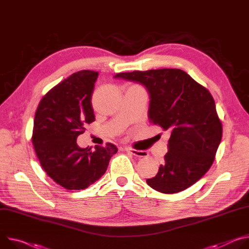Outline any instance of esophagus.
<instances>
[{
  "instance_id": "1",
  "label": "esophagus",
  "mask_w": 249,
  "mask_h": 249,
  "mask_svg": "<svg viewBox=\"0 0 249 249\" xmlns=\"http://www.w3.org/2000/svg\"><path fill=\"white\" fill-rule=\"evenodd\" d=\"M125 151L130 153L131 155L136 156V157H145L148 155L147 151H144V150H136V149H132V148H127V149H125Z\"/></svg>"
}]
</instances>
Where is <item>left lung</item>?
<instances>
[{
    "instance_id": "8db88e82",
    "label": "left lung",
    "mask_w": 249,
    "mask_h": 249,
    "mask_svg": "<svg viewBox=\"0 0 249 249\" xmlns=\"http://www.w3.org/2000/svg\"><path fill=\"white\" fill-rule=\"evenodd\" d=\"M114 78L143 85L150 99V123L170 133L168 152L146 183L164 194H175L200 180L212 166L223 135L211 93L180 69L133 71Z\"/></svg>"
}]
</instances>
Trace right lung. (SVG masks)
I'll return each instance as SVG.
<instances>
[{"label":"right lung","instance_id":"1","mask_svg":"<svg viewBox=\"0 0 249 249\" xmlns=\"http://www.w3.org/2000/svg\"><path fill=\"white\" fill-rule=\"evenodd\" d=\"M98 72H76L40 101L34 122L33 143L41 167L67 190H84L106 172L118 148L113 143L81 148L76 141L95 121L91 97Z\"/></svg>","mask_w":249,"mask_h":249}]
</instances>
